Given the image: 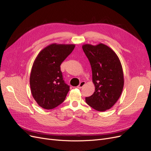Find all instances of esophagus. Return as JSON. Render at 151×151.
<instances>
[{"mask_svg":"<svg viewBox=\"0 0 151 151\" xmlns=\"http://www.w3.org/2000/svg\"><path fill=\"white\" fill-rule=\"evenodd\" d=\"M85 84H86V83L84 81H82V82H81V83L79 84V85L77 86V88H79V89H81V88H83V87L85 85Z\"/></svg>","mask_w":151,"mask_h":151,"instance_id":"esophagus-1","label":"esophagus"}]
</instances>
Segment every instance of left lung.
I'll return each instance as SVG.
<instances>
[{"mask_svg":"<svg viewBox=\"0 0 151 151\" xmlns=\"http://www.w3.org/2000/svg\"><path fill=\"white\" fill-rule=\"evenodd\" d=\"M83 49L90 62L95 87L86 102L96 110L104 111L116 103L122 93L124 77L120 60L111 48L101 43L84 44Z\"/></svg>","mask_w":151,"mask_h":151,"instance_id":"obj_1","label":"left lung"}]
</instances>
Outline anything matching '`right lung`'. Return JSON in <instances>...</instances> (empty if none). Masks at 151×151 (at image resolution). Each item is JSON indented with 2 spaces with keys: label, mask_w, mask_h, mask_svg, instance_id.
<instances>
[{
  "label": "right lung",
  "mask_w": 151,
  "mask_h": 151,
  "mask_svg": "<svg viewBox=\"0 0 151 151\" xmlns=\"http://www.w3.org/2000/svg\"><path fill=\"white\" fill-rule=\"evenodd\" d=\"M74 44L52 43L41 50L32 66L31 92L40 106L56 108L64 101L69 86L63 80L60 65L74 49Z\"/></svg>",
  "instance_id": "add662e5"
}]
</instances>
